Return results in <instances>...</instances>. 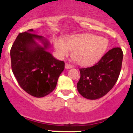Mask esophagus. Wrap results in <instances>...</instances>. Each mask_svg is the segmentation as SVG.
I'll use <instances>...</instances> for the list:
<instances>
[{
    "label": "esophagus",
    "mask_w": 133,
    "mask_h": 133,
    "mask_svg": "<svg viewBox=\"0 0 133 133\" xmlns=\"http://www.w3.org/2000/svg\"><path fill=\"white\" fill-rule=\"evenodd\" d=\"M72 67V66L71 64H69V63H66L65 64V69H71Z\"/></svg>",
    "instance_id": "1"
}]
</instances>
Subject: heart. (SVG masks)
<instances>
[{"label": "heart", "instance_id": "obj_1", "mask_svg": "<svg viewBox=\"0 0 133 133\" xmlns=\"http://www.w3.org/2000/svg\"><path fill=\"white\" fill-rule=\"evenodd\" d=\"M56 51L61 57L67 56L73 50L72 58L78 64L87 65L95 63L103 55L109 45L108 40L92 34H77L67 36L64 41H54Z\"/></svg>", "mask_w": 133, "mask_h": 133}]
</instances>
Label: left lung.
I'll return each mask as SVG.
<instances>
[{"label":"left lung","instance_id":"obj_1","mask_svg":"<svg viewBox=\"0 0 133 133\" xmlns=\"http://www.w3.org/2000/svg\"><path fill=\"white\" fill-rule=\"evenodd\" d=\"M123 52L119 47L109 50L98 63L80 69L77 89L83 97L90 100L101 98L117 83L121 70Z\"/></svg>","mask_w":133,"mask_h":133}]
</instances>
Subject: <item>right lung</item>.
Here are the masks:
<instances>
[{
    "label": "right lung",
    "instance_id": "obj_1",
    "mask_svg": "<svg viewBox=\"0 0 133 133\" xmlns=\"http://www.w3.org/2000/svg\"><path fill=\"white\" fill-rule=\"evenodd\" d=\"M33 29L18 34L10 49L11 67L18 84L27 93L41 98L52 92L61 72L64 61L56 59L47 51L50 44ZM37 39L43 43L39 45Z\"/></svg>",
    "mask_w": 133,
    "mask_h": 133
}]
</instances>
